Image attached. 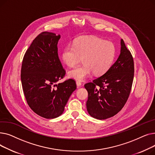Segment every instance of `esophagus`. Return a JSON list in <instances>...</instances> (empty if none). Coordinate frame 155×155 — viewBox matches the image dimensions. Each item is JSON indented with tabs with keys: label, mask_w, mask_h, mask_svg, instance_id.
<instances>
[{
	"label": "esophagus",
	"mask_w": 155,
	"mask_h": 155,
	"mask_svg": "<svg viewBox=\"0 0 155 155\" xmlns=\"http://www.w3.org/2000/svg\"><path fill=\"white\" fill-rule=\"evenodd\" d=\"M76 84H77V85L78 87H80V86L82 85V83H81L80 81H77Z\"/></svg>",
	"instance_id": "esophagus-1"
}]
</instances>
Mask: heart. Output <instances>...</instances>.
I'll use <instances>...</instances> for the list:
<instances>
[{"label":"heart","mask_w":155,"mask_h":155,"mask_svg":"<svg viewBox=\"0 0 155 155\" xmlns=\"http://www.w3.org/2000/svg\"><path fill=\"white\" fill-rule=\"evenodd\" d=\"M61 59L69 67H73L80 60L84 64L68 72V76L82 81L93 72L102 75L111 67L115 59L116 47L112 42L95 36H84L68 44L61 51Z\"/></svg>","instance_id":"b5f03b06"}]
</instances>
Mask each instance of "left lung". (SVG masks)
I'll return each mask as SVG.
<instances>
[{"mask_svg": "<svg viewBox=\"0 0 155 155\" xmlns=\"http://www.w3.org/2000/svg\"><path fill=\"white\" fill-rule=\"evenodd\" d=\"M120 45L119 58L109 70L84 85L88 92L87 111L97 119L115 116L124 106L131 91L134 60L123 39Z\"/></svg>", "mask_w": 155, "mask_h": 155, "instance_id": "obj_1", "label": "left lung"}]
</instances>
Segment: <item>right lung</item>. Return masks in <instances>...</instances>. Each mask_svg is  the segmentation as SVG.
Returning a JSON list of instances; mask_svg holds the SVG:
<instances>
[{"label": "right lung", "instance_id": "obj_1", "mask_svg": "<svg viewBox=\"0 0 155 155\" xmlns=\"http://www.w3.org/2000/svg\"><path fill=\"white\" fill-rule=\"evenodd\" d=\"M60 35L41 32L24 54L21 79L29 107L46 119L60 116L71 94L77 88L75 81L68 79L56 84L66 73L58 54Z\"/></svg>", "mask_w": 155, "mask_h": 155}]
</instances>
